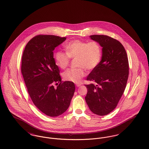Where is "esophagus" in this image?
<instances>
[{"mask_svg": "<svg viewBox=\"0 0 149 149\" xmlns=\"http://www.w3.org/2000/svg\"><path fill=\"white\" fill-rule=\"evenodd\" d=\"M82 84H80V83H77V84H76V86L77 87H79V86H81Z\"/></svg>", "mask_w": 149, "mask_h": 149, "instance_id": "esophagus-1", "label": "esophagus"}]
</instances>
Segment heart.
<instances>
[{
  "label": "heart",
  "instance_id": "obj_1",
  "mask_svg": "<svg viewBox=\"0 0 149 149\" xmlns=\"http://www.w3.org/2000/svg\"><path fill=\"white\" fill-rule=\"evenodd\" d=\"M66 53L58 51L54 54L56 65L61 69L68 66L70 58H77V65L79 68H70L63 73V78L74 83L81 82L86 75V69L91 71L95 69L102 59V48L95 41L90 42L74 40L65 46Z\"/></svg>",
  "mask_w": 149,
  "mask_h": 149
}]
</instances>
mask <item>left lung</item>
<instances>
[{"label":"left lung","mask_w":149,"mask_h":149,"mask_svg":"<svg viewBox=\"0 0 149 149\" xmlns=\"http://www.w3.org/2000/svg\"><path fill=\"white\" fill-rule=\"evenodd\" d=\"M102 47L98 66L87 78L92 82L87 88L86 102L95 114L107 115L114 110L123 95L129 77V61L126 50L117 40L107 35L90 36Z\"/></svg>","instance_id":"1"}]
</instances>
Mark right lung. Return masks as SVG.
<instances>
[{
	"instance_id": "obj_1",
	"label": "right lung",
	"mask_w": 149,
	"mask_h": 149,
	"mask_svg": "<svg viewBox=\"0 0 149 149\" xmlns=\"http://www.w3.org/2000/svg\"><path fill=\"white\" fill-rule=\"evenodd\" d=\"M66 38L39 35L26 46L22 58V74L28 93L35 106L43 113L54 117L68 109L75 86L70 81L62 82L53 51ZM54 82H60L56 88Z\"/></svg>"
}]
</instances>
